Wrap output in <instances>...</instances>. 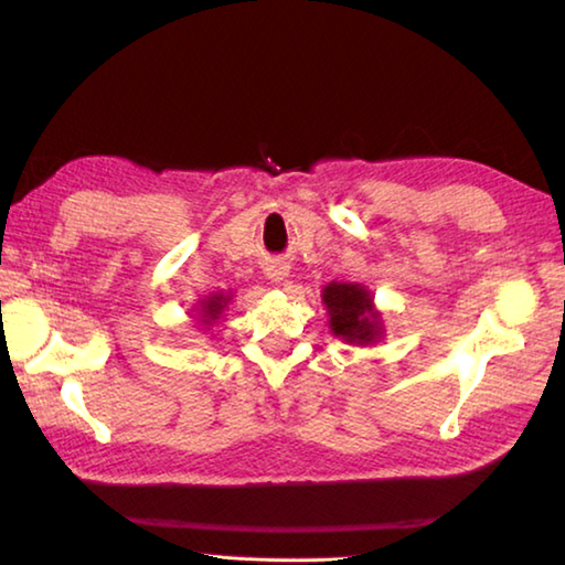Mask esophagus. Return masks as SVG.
<instances>
[{"mask_svg": "<svg viewBox=\"0 0 565 565\" xmlns=\"http://www.w3.org/2000/svg\"><path fill=\"white\" fill-rule=\"evenodd\" d=\"M266 274H269V279H271V281H284L286 276H289V266L276 262V264H271V266H269V269H266Z\"/></svg>", "mask_w": 565, "mask_h": 565, "instance_id": "1", "label": "esophagus"}]
</instances>
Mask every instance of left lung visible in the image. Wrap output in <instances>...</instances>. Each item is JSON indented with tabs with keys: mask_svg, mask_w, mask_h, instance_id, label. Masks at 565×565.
I'll return each instance as SVG.
<instances>
[{
	"mask_svg": "<svg viewBox=\"0 0 565 565\" xmlns=\"http://www.w3.org/2000/svg\"><path fill=\"white\" fill-rule=\"evenodd\" d=\"M323 303L331 317V331L349 343L374 341L379 329V317L371 309V296L356 284H329L323 289Z\"/></svg>",
	"mask_w": 565,
	"mask_h": 565,
	"instance_id": "obj_1",
	"label": "left lung"
}]
</instances>
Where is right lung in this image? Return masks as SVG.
<instances>
[{"instance_id":"obj_1","label":"right lung","mask_w":565,"mask_h":565,"mask_svg":"<svg viewBox=\"0 0 565 565\" xmlns=\"http://www.w3.org/2000/svg\"><path fill=\"white\" fill-rule=\"evenodd\" d=\"M226 301L228 299H224V296H209V299H204L202 301V319L204 323H209V321H214L218 313L224 311V306H226Z\"/></svg>"}]
</instances>
